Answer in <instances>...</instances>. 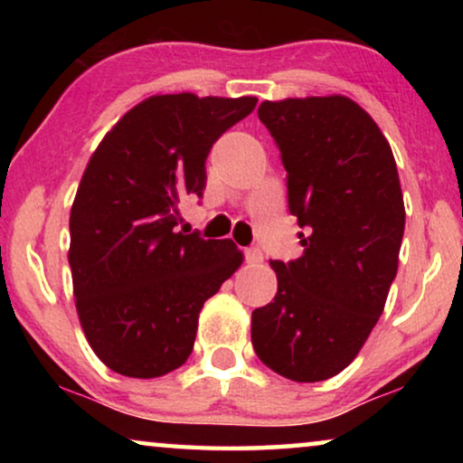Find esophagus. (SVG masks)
<instances>
[{"mask_svg": "<svg viewBox=\"0 0 463 463\" xmlns=\"http://www.w3.org/2000/svg\"><path fill=\"white\" fill-rule=\"evenodd\" d=\"M244 259H246V263L257 265V263L263 261V252H261V249H259V246H249V249L244 250Z\"/></svg>", "mask_w": 463, "mask_h": 463, "instance_id": "1", "label": "esophagus"}]
</instances>
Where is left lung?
I'll return each mask as SVG.
<instances>
[{
  "label": "left lung",
  "instance_id": "obj_1",
  "mask_svg": "<svg viewBox=\"0 0 463 463\" xmlns=\"http://www.w3.org/2000/svg\"><path fill=\"white\" fill-rule=\"evenodd\" d=\"M259 119L287 170L303 255L271 261L274 301L252 312L259 360L301 383L356 358L396 278L404 202L390 143L347 97L263 100Z\"/></svg>",
  "mask_w": 463,
  "mask_h": 463
}]
</instances>
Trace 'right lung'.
Returning <instances> with one entry per match:
<instances>
[{
    "label": "right lung",
    "mask_w": 463,
    "mask_h": 463,
    "mask_svg": "<svg viewBox=\"0 0 463 463\" xmlns=\"http://www.w3.org/2000/svg\"><path fill=\"white\" fill-rule=\"evenodd\" d=\"M255 97L157 94L126 113L88 162L69 219L75 307L111 371L151 379L194 350L198 314L240 268L232 240L176 230V204L202 198L217 138Z\"/></svg>",
    "instance_id": "obj_1"
}]
</instances>
